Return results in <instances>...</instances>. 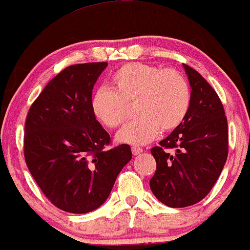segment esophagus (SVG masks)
I'll return each mask as SVG.
<instances>
[{"instance_id":"obj_1","label":"esophagus","mask_w":250,"mask_h":250,"mask_svg":"<svg viewBox=\"0 0 250 250\" xmlns=\"http://www.w3.org/2000/svg\"><path fill=\"white\" fill-rule=\"evenodd\" d=\"M131 151H133V155H135V156H137V155H140L141 153H143V149L140 148V147H133V148H131Z\"/></svg>"}]
</instances>
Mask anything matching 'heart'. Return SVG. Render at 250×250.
Returning <instances> with one entry per match:
<instances>
[{
	"label": "heart",
	"instance_id": "b5f03b06",
	"mask_svg": "<svg viewBox=\"0 0 250 250\" xmlns=\"http://www.w3.org/2000/svg\"><path fill=\"white\" fill-rule=\"evenodd\" d=\"M113 89L101 87L90 100L93 115L107 128H116L129 116L128 105L135 104L137 119L123 127L116 140L141 146L153 141L160 130L179 127L190 107V88L175 69L146 63H127L111 77Z\"/></svg>",
	"mask_w": 250,
	"mask_h": 250
}]
</instances>
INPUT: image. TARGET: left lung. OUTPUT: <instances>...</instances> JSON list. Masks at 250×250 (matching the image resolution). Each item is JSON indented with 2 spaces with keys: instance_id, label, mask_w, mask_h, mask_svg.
Returning a JSON list of instances; mask_svg holds the SVG:
<instances>
[{
  "instance_id": "obj_1",
  "label": "left lung",
  "mask_w": 250,
  "mask_h": 250,
  "mask_svg": "<svg viewBox=\"0 0 250 250\" xmlns=\"http://www.w3.org/2000/svg\"><path fill=\"white\" fill-rule=\"evenodd\" d=\"M191 88L189 111L159 147L151 149L156 170L149 186L160 202L171 208L193 206L207 196L228 156V123L211 85L183 64ZM169 148H175L174 153Z\"/></svg>"
}]
</instances>
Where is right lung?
I'll list each match as a JSON object with an SVG mask.
<instances>
[{
    "label": "right lung",
    "instance_id": "right-lung-1",
    "mask_svg": "<svg viewBox=\"0 0 250 250\" xmlns=\"http://www.w3.org/2000/svg\"><path fill=\"white\" fill-rule=\"evenodd\" d=\"M107 65L67 67L45 85L27 115L28 169L48 200L68 213L101 207L131 160L128 145L105 149L110 136L91 111L94 84Z\"/></svg>",
    "mask_w": 250,
    "mask_h": 250
}]
</instances>
